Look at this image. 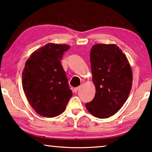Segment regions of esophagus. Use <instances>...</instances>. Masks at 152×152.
Wrapping results in <instances>:
<instances>
[{
	"instance_id": "1",
	"label": "esophagus",
	"mask_w": 152,
	"mask_h": 152,
	"mask_svg": "<svg viewBox=\"0 0 152 152\" xmlns=\"http://www.w3.org/2000/svg\"><path fill=\"white\" fill-rule=\"evenodd\" d=\"M78 89H79V87H76V88H74L73 89V91H74V92H75V93H76V92H78Z\"/></svg>"
}]
</instances>
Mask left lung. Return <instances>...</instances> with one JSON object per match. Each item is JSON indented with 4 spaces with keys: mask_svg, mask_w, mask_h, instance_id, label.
<instances>
[{
    "mask_svg": "<svg viewBox=\"0 0 152 152\" xmlns=\"http://www.w3.org/2000/svg\"><path fill=\"white\" fill-rule=\"evenodd\" d=\"M91 64L96 93L86 107L94 117L106 119L119 111L127 101L132 86V72L125 55L115 44L94 45Z\"/></svg>",
    "mask_w": 152,
    "mask_h": 152,
    "instance_id": "obj_1",
    "label": "left lung"
}]
</instances>
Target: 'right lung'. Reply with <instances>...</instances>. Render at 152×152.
Segmentation results:
<instances>
[{"label":"right lung","instance_id":"obj_1","mask_svg":"<svg viewBox=\"0 0 152 152\" xmlns=\"http://www.w3.org/2000/svg\"><path fill=\"white\" fill-rule=\"evenodd\" d=\"M70 48L66 44L48 43L33 53L25 64L23 88L31 106L43 117L61 114L72 96L60 62Z\"/></svg>","mask_w":152,"mask_h":152}]
</instances>
